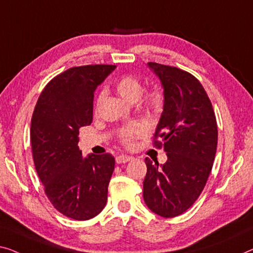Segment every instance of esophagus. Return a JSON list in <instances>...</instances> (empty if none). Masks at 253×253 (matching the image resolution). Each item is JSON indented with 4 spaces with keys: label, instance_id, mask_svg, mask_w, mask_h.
Here are the masks:
<instances>
[{
    "label": "esophagus",
    "instance_id": "esophagus-1",
    "mask_svg": "<svg viewBox=\"0 0 253 253\" xmlns=\"http://www.w3.org/2000/svg\"><path fill=\"white\" fill-rule=\"evenodd\" d=\"M133 159L130 156H126V154H120V156L116 157V163L117 164H125L127 161Z\"/></svg>",
    "mask_w": 253,
    "mask_h": 253
}]
</instances>
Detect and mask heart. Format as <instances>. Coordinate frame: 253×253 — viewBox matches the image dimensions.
<instances>
[{
    "label": "heart",
    "instance_id": "b5f03b06",
    "mask_svg": "<svg viewBox=\"0 0 253 253\" xmlns=\"http://www.w3.org/2000/svg\"><path fill=\"white\" fill-rule=\"evenodd\" d=\"M116 92L127 102H135L141 96L143 92V84L138 78L125 75L117 79L114 84ZM142 103L149 110L159 112L164 107V95L160 90L153 89L146 93L142 99ZM146 134V127L139 123H133L130 125L124 127L120 130L119 137L124 144L129 145L135 138H138Z\"/></svg>",
    "mask_w": 253,
    "mask_h": 253
}]
</instances>
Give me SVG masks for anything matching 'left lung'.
<instances>
[{
    "mask_svg": "<svg viewBox=\"0 0 253 253\" xmlns=\"http://www.w3.org/2000/svg\"><path fill=\"white\" fill-rule=\"evenodd\" d=\"M164 88V111L154 141L163 146L167 161L148 167L143 198L152 212L176 217L197 201L210 175L216 156L218 129L212 104L193 75L176 67L149 62Z\"/></svg>",
    "mask_w": 253,
    "mask_h": 253,
    "instance_id": "8db88e82",
    "label": "left lung"
}]
</instances>
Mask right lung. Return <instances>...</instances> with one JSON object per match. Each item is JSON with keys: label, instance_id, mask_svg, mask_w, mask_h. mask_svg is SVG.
Masks as SVG:
<instances>
[{"label": "right lung", "instance_id": "obj_1", "mask_svg": "<svg viewBox=\"0 0 253 253\" xmlns=\"http://www.w3.org/2000/svg\"><path fill=\"white\" fill-rule=\"evenodd\" d=\"M116 69L111 65L74 67L45 86L30 124L35 168L54 208L76 220L103 210L115 158L105 153L82 156L79 128L93 119L94 92Z\"/></svg>", "mask_w": 253, "mask_h": 253}]
</instances>
